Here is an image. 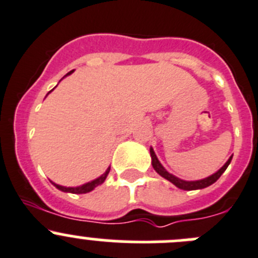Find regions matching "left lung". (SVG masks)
<instances>
[{
    "mask_svg": "<svg viewBox=\"0 0 258 258\" xmlns=\"http://www.w3.org/2000/svg\"><path fill=\"white\" fill-rule=\"evenodd\" d=\"M150 157H152V164H153V168L155 169V172L159 173L162 177H164L166 180H168L169 182H172L175 186H177L178 189H182V190H197V189H204V187L210 186V185H212L213 182H216V181L219 180L220 176L225 172V169L227 168V166H229L231 162V157H230L229 159H227L226 163H225L224 166L217 171V172L208 176V177L202 178V180H197V181H185L176 177V176H173L172 173L167 172L166 169H164V167L161 164V162L158 161V158L157 155H155L153 148H150Z\"/></svg>",
    "mask_w": 258,
    "mask_h": 258,
    "instance_id": "1",
    "label": "left lung"
}]
</instances>
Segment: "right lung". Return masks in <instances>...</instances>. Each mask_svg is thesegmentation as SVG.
I'll return each instance as SVG.
<instances>
[{"label":"right lung","mask_w":258,"mask_h":258,"mask_svg":"<svg viewBox=\"0 0 258 258\" xmlns=\"http://www.w3.org/2000/svg\"><path fill=\"white\" fill-rule=\"evenodd\" d=\"M72 73H73V71L69 72V73L67 74V76H69V74H72ZM51 91H52V90H51ZM51 91H50V92H51ZM109 171H110V167H109V168L106 169L105 172H104L103 175L100 176V177L95 178V180L90 181V182H86V184L81 185V186H76V187H67V186H61V185L55 184V182H52V184H54L55 186L57 187V189L61 190V191H66V192H74V194H85V192L91 191V190H94L95 187H96V186H99V185L103 184L104 181H105L106 176H108Z\"/></svg>","instance_id":"1"}]
</instances>
